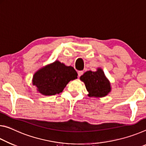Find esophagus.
<instances>
[{
    "instance_id": "1",
    "label": "esophagus",
    "mask_w": 146,
    "mask_h": 146,
    "mask_svg": "<svg viewBox=\"0 0 146 146\" xmlns=\"http://www.w3.org/2000/svg\"><path fill=\"white\" fill-rule=\"evenodd\" d=\"M83 71H82V70H80V71L78 72V74L79 77H80L81 76L83 75Z\"/></svg>"
}]
</instances>
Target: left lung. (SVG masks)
<instances>
[{"instance_id":"1","label":"left lung","mask_w":146,"mask_h":146,"mask_svg":"<svg viewBox=\"0 0 146 146\" xmlns=\"http://www.w3.org/2000/svg\"><path fill=\"white\" fill-rule=\"evenodd\" d=\"M80 80L84 82L89 97H104L111 90V83L100 68L96 72L87 71L81 76Z\"/></svg>"}]
</instances>
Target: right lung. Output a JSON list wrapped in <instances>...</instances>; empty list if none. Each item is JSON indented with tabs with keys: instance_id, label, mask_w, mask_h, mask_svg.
Segmentation results:
<instances>
[{
	"instance_id": "1",
	"label": "right lung",
	"mask_w": 146,
	"mask_h": 146,
	"mask_svg": "<svg viewBox=\"0 0 146 146\" xmlns=\"http://www.w3.org/2000/svg\"><path fill=\"white\" fill-rule=\"evenodd\" d=\"M77 78L78 74L72 66L56 61L37 71L32 83L40 94L51 96L61 92L70 81Z\"/></svg>"
}]
</instances>
